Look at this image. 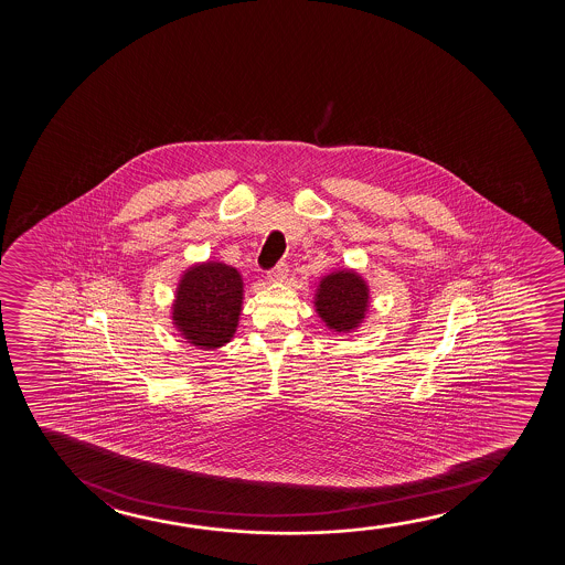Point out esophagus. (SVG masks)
<instances>
[{
  "label": "esophagus",
  "mask_w": 565,
  "mask_h": 565,
  "mask_svg": "<svg viewBox=\"0 0 565 565\" xmlns=\"http://www.w3.org/2000/svg\"><path fill=\"white\" fill-rule=\"evenodd\" d=\"M287 276V264L278 263L270 271H268V279L271 281H279V279H284Z\"/></svg>",
  "instance_id": "1"
}]
</instances>
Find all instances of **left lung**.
I'll list each match as a JSON object with an SVG mask.
<instances>
[{
	"mask_svg": "<svg viewBox=\"0 0 565 565\" xmlns=\"http://www.w3.org/2000/svg\"><path fill=\"white\" fill-rule=\"evenodd\" d=\"M369 291L353 271H338L322 279L317 295L318 315L338 332L353 330L364 318Z\"/></svg>",
	"mask_w": 565,
	"mask_h": 565,
	"instance_id": "1",
	"label": "left lung"
}]
</instances>
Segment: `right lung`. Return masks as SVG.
<instances>
[{"mask_svg":"<svg viewBox=\"0 0 565 565\" xmlns=\"http://www.w3.org/2000/svg\"><path fill=\"white\" fill-rule=\"evenodd\" d=\"M243 281L239 271L209 263L186 271L173 305V320L199 348H220L232 340L239 320Z\"/></svg>","mask_w":565,"mask_h":565,"instance_id":"obj_1","label":"right lung"}]
</instances>
